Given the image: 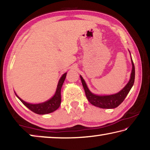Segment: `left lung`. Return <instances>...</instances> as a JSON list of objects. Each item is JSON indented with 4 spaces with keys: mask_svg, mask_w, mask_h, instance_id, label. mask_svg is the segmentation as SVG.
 I'll return each mask as SVG.
<instances>
[{
    "mask_svg": "<svg viewBox=\"0 0 150 150\" xmlns=\"http://www.w3.org/2000/svg\"><path fill=\"white\" fill-rule=\"evenodd\" d=\"M132 70L130 81L122 90H121L118 93L115 94V95L105 96L94 95L88 90L84 79L81 76H80L86 96H87L89 103L92 104L93 105L101 108H115L120 105L123 102L124 100L125 99L128 93L130 92L134 83V79H135V67H134L132 59Z\"/></svg>",
    "mask_w": 150,
    "mask_h": 150,
    "instance_id": "obj_1",
    "label": "left lung"
}]
</instances>
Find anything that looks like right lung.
I'll return each instance as SVG.
<instances>
[{"label":"right lung","instance_id":"obj_1","mask_svg":"<svg viewBox=\"0 0 150 150\" xmlns=\"http://www.w3.org/2000/svg\"><path fill=\"white\" fill-rule=\"evenodd\" d=\"M66 75H67V73H64L59 79L57 87L56 92H55L54 96L52 98H50V100L46 101V102L40 104H30L22 100L21 98L18 97L16 95L28 108H29L30 110L34 112L35 114H38V115H45V114L53 112L54 111L56 110L61 105V101H62L61 89H62L63 82H64L65 79Z\"/></svg>","mask_w":150,"mask_h":150}]
</instances>
